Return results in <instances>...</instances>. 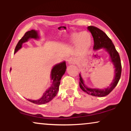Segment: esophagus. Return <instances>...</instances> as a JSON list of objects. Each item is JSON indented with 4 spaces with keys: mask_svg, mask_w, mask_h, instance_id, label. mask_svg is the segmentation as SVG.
Here are the masks:
<instances>
[{
    "mask_svg": "<svg viewBox=\"0 0 131 131\" xmlns=\"http://www.w3.org/2000/svg\"><path fill=\"white\" fill-rule=\"evenodd\" d=\"M67 61L69 64H72L74 63V59L72 58H69L67 60Z\"/></svg>",
    "mask_w": 131,
    "mask_h": 131,
    "instance_id": "1",
    "label": "esophagus"
}]
</instances>
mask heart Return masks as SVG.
Returning <instances> with one entry per match:
<instances>
[{"instance_id":"heart-1","label":"heart","mask_w":131,"mask_h":131,"mask_svg":"<svg viewBox=\"0 0 131 131\" xmlns=\"http://www.w3.org/2000/svg\"><path fill=\"white\" fill-rule=\"evenodd\" d=\"M72 40L77 43L78 48L82 52L86 51L91 44V37L87 32H83L80 35H74L72 36Z\"/></svg>"}]
</instances>
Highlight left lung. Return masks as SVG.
Segmentation results:
<instances>
[{"mask_svg": "<svg viewBox=\"0 0 131 131\" xmlns=\"http://www.w3.org/2000/svg\"><path fill=\"white\" fill-rule=\"evenodd\" d=\"M88 29L92 34L93 38H94V49L98 50L101 48H104L108 53L111 62L114 65V69H115L114 77V79L113 80L112 83L109 85V86L107 87V88L100 89L96 88H90L87 87L84 83V81L82 78L81 74H79V86L82 90L87 93L88 94L95 96L102 97V96H106L110 94L117 85L121 76V61L119 53L116 51L115 46L113 43L112 40L107 36V35L104 32L96 27L92 26L88 27Z\"/></svg>", "mask_w": 131, "mask_h": 131, "instance_id": "1", "label": "left lung"}]
</instances>
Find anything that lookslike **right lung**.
<instances>
[{
    "instance_id": "1",
    "label": "right lung",
    "mask_w": 131,
    "mask_h": 131,
    "mask_svg": "<svg viewBox=\"0 0 131 131\" xmlns=\"http://www.w3.org/2000/svg\"><path fill=\"white\" fill-rule=\"evenodd\" d=\"M31 38L35 39L39 38L38 33L35 30L28 31L25 33L23 37L18 42L17 46L15 47L14 53H16L19 49H21L23 43L27 42L28 39ZM66 68H67V67H66L65 61L60 62V63L57 64L53 66L51 73V80H52V83L51 86L49 88L43 93L42 96L40 99L37 100L27 99L28 101H30L31 103L36 104H46L51 101L56 96V95L58 92L61 79L65 73Z\"/></svg>"
}]
</instances>
